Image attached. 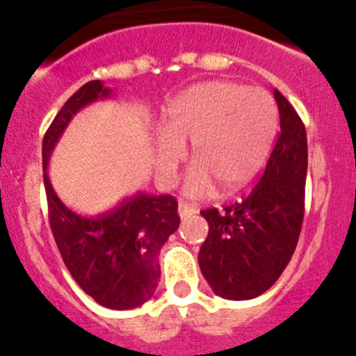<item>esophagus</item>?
<instances>
[{
    "label": "esophagus",
    "instance_id": "34e87169",
    "mask_svg": "<svg viewBox=\"0 0 356 356\" xmlns=\"http://www.w3.org/2000/svg\"><path fill=\"white\" fill-rule=\"evenodd\" d=\"M197 212H200L197 207L191 205V203H185V201H180V203H178V213H180L181 219H187V217L194 216V213Z\"/></svg>",
    "mask_w": 356,
    "mask_h": 356
}]
</instances>
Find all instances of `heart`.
Listing matches in <instances>:
<instances>
[{
  "label": "heart",
  "mask_w": 356,
  "mask_h": 356,
  "mask_svg": "<svg viewBox=\"0 0 356 356\" xmlns=\"http://www.w3.org/2000/svg\"><path fill=\"white\" fill-rule=\"evenodd\" d=\"M278 134V108L266 90L234 81H205L185 89L162 115V134L155 144V172L171 185L191 144L185 191L210 193L213 184L234 194L257 178L271 156Z\"/></svg>",
  "instance_id": "b5f03b06"
}]
</instances>
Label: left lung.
Returning a JSON list of instances; mask_svg holds the SVG:
<instances>
[{
    "label": "left lung",
    "mask_w": 356,
    "mask_h": 356,
    "mask_svg": "<svg viewBox=\"0 0 356 356\" xmlns=\"http://www.w3.org/2000/svg\"><path fill=\"white\" fill-rule=\"evenodd\" d=\"M280 137L266 172L246 200L203 210L209 235L201 246L200 269L217 296L253 300L275 284L291 262L305 213L307 131L298 112L275 89Z\"/></svg>",
    "instance_id": "8db88e82"
}]
</instances>
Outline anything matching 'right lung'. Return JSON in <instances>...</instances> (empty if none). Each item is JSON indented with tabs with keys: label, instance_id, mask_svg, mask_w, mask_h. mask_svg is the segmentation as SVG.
I'll return each instance as SVG.
<instances>
[{
	"label": "right lung",
	"instance_id": "obj_1",
	"mask_svg": "<svg viewBox=\"0 0 356 356\" xmlns=\"http://www.w3.org/2000/svg\"><path fill=\"white\" fill-rule=\"evenodd\" d=\"M110 96L103 81L92 80L65 102L44 135V187L53 237L74 282L102 307L130 310L155 294L160 250L180 226L176 200L137 193L108 212L87 217L65 207L48 178L51 153L72 115Z\"/></svg>",
	"mask_w": 356,
	"mask_h": 356
}]
</instances>
